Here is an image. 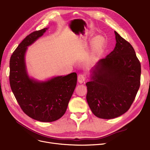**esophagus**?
<instances>
[{
    "mask_svg": "<svg viewBox=\"0 0 150 150\" xmlns=\"http://www.w3.org/2000/svg\"><path fill=\"white\" fill-rule=\"evenodd\" d=\"M85 80H86V76H85L84 75H83V74L78 75V81H79L80 83L84 82Z\"/></svg>",
    "mask_w": 150,
    "mask_h": 150,
    "instance_id": "obj_1",
    "label": "esophagus"
}]
</instances>
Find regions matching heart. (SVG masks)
<instances>
[{"instance_id":"obj_1","label":"heart","mask_w":150,"mask_h":150,"mask_svg":"<svg viewBox=\"0 0 150 150\" xmlns=\"http://www.w3.org/2000/svg\"><path fill=\"white\" fill-rule=\"evenodd\" d=\"M104 43V39L101 37H98L94 39L92 43V52L93 55L97 54L101 50Z\"/></svg>"}]
</instances>
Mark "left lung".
Wrapping results in <instances>:
<instances>
[{"mask_svg":"<svg viewBox=\"0 0 150 150\" xmlns=\"http://www.w3.org/2000/svg\"><path fill=\"white\" fill-rule=\"evenodd\" d=\"M115 47L97 63L86 83V100L92 113L111 119L128 111L140 84L141 66L131 44L114 31Z\"/></svg>","mask_w":150,"mask_h":150,"instance_id":"obj_1","label":"left lung"}]
</instances>
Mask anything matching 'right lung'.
I'll list each match as a JSON object with an SVG mask.
<instances>
[{
  "instance_id": "add662e5",
  "label": "right lung",
  "mask_w": 150,
  "mask_h": 150,
  "mask_svg": "<svg viewBox=\"0 0 150 150\" xmlns=\"http://www.w3.org/2000/svg\"><path fill=\"white\" fill-rule=\"evenodd\" d=\"M47 28L33 31L19 44L10 60V84L21 109L42 122L57 120L66 111L76 85L75 72L57 76L45 82L30 79L25 70L24 55L27 46L41 36Z\"/></svg>"
}]
</instances>
